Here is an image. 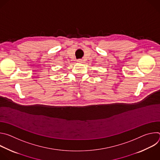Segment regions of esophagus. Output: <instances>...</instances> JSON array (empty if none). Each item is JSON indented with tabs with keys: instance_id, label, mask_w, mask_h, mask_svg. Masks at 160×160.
Listing matches in <instances>:
<instances>
[{
	"instance_id": "obj_1",
	"label": "esophagus",
	"mask_w": 160,
	"mask_h": 160,
	"mask_svg": "<svg viewBox=\"0 0 160 160\" xmlns=\"http://www.w3.org/2000/svg\"><path fill=\"white\" fill-rule=\"evenodd\" d=\"M78 62H82V59H77V61Z\"/></svg>"
}]
</instances>
